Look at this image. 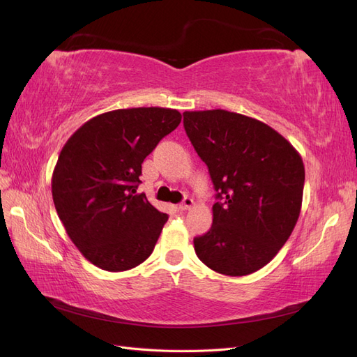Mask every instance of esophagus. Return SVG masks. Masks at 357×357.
Listing matches in <instances>:
<instances>
[{"instance_id": "obj_1", "label": "esophagus", "mask_w": 357, "mask_h": 357, "mask_svg": "<svg viewBox=\"0 0 357 357\" xmlns=\"http://www.w3.org/2000/svg\"><path fill=\"white\" fill-rule=\"evenodd\" d=\"M193 205V199L192 198H189V197H186L185 199H183V202L178 205V208L180 210H189L190 207Z\"/></svg>"}]
</instances>
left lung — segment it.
Listing matches in <instances>:
<instances>
[{"label":"left lung","instance_id":"1","mask_svg":"<svg viewBox=\"0 0 357 357\" xmlns=\"http://www.w3.org/2000/svg\"><path fill=\"white\" fill-rule=\"evenodd\" d=\"M183 117L218 199L210 231L193 238L195 253L219 274H252L273 261L295 228L304 162L283 135L253 117L220 109Z\"/></svg>","mask_w":357,"mask_h":357}]
</instances>
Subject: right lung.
<instances>
[{
  "instance_id": "1",
  "label": "right lung",
  "mask_w": 357,
  "mask_h": 357,
  "mask_svg": "<svg viewBox=\"0 0 357 357\" xmlns=\"http://www.w3.org/2000/svg\"><path fill=\"white\" fill-rule=\"evenodd\" d=\"M181 122L177 110L138 107L102 113L62 147L52 197L71 241L93 265L119 273L152 255L168 214L137 188L142 164Z\"/></svg>"
}]
</instances>
